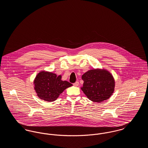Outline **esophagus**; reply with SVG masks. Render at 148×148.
I'll return each instance as SVG.
<instances>
[{
	"instance_id": "obj_1",
	"label": "esophagus",
	"mask_w": 148,
	"mask_h": 148,
	"mask_svg": "<svg viewBox=\"0 0 148 148\" xmlns=\"http://www.w3.org/2000/svg\"><path fill=\"white\" fill-rule=\"evenodd\" d=\"M79 83L78 82H76L75 83L73 84V85L75 86H77L79 85Z\"/></svg>"
}]
</instances>
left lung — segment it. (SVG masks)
<instances>
[{
    "label": "left lung",
    "mask_w": 148,
    "mask_h": 148,
    "mask_svg": "<svg viewBox=\"0 0 148 148\" xmlns=\"http://www.w3.org/2000/svg\"><path fill=\"white\" fill-rule=\"evenodd\" d=\"M82 78L84 83L81 89L92 101L101 103L110 98L114 92V78L106 69L89 70L85 73Z\"/></svg>",
    "instance_id": "8db88e82"
}]
</instances>
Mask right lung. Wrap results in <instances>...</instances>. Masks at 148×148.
Here are the masks:
<instances>
[{
    "label": "right lung",
    "instance_id": "obj_1",
    "mask_svg": "<svg viewBox=\"0 0 148 148\" xmlns=\"http://www.w3.org/2000/svg\"><path fill=\"white\" fill-rule=\"evenodd\" d=\"M34 88L38 98L51 102L56 100L60 94L73 84L62 80V75L48 71H40L33 82Z\"/></svg>",
    "mask_w": 148,
    "mask_h": 148
}]
</instances>
